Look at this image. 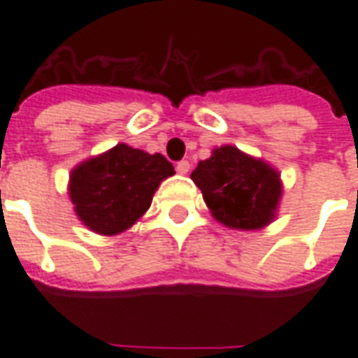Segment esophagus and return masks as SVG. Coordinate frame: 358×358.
I'll return each mask as SVG.
<instances>
[{"mask_svg": "<svg viewBox=\"0 0 358 358\" xmlns=\"http://www.w3.org/2000/svg\"><path fill=\"white\" fill-rule=\"evenodd\" d=\"M189 169H192L189 161H180V163L176 164V172H178V174H187V172H189Z\"/></svg>", "mask_w": 358, "mask_h": 358, "instance_id": "esophagus-1", "label": "esophagus"}]
</instances>
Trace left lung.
<instances>
[{"label": "left lung", "mask_w": 358, "mask_h": 358, "mask_svg": "<svg viewBox=\"0 0 358 358\" xmlns=\"http://www.w3.org/2000/svg\"><path fill=\"white\" fill-rule=\"evenodd\" d=\"M210 215L232 230H261L276 218L284 184L280 172L236 145H220L192 172Z\"/></svg>", "instance_id": "left-lung-1"}]
</instances>
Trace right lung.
I'll use <instances>...</instances> for the list:
<instances>
[{"instance_id": "right-lung-1", "label": "right lung", "mask_w": 358, "mask_h": 358, "mask_svg": "<svg viewBox=\"0 0 358 358\" xmlns=\"http://www.w3.org/2000/svg\"><path fill=\"white\" fill-rule=\"evenodd\" d=\"M172 174L174 166L161 153L117 143L74 166L69 197L86 228L99 236H117L145 215L157 187Z\"/></svg>"}]
</instances>
